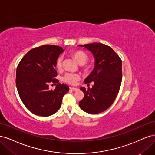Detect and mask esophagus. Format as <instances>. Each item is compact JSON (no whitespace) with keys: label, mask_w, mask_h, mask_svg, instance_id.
I'll use <instances>...</instances> for the list:
<instances>
[{"label":"esophagus","mask_w":155,"mask_h":155,"mask_svg":"<svg viewBox=\"0 0 155 155\" xmlns=\"http://www.w3.org/2000/svg\"><path fill=\"white\" fill-rule=\"evenodd\" d=\"M70 90H72L73 91H76L78 90V88H75V87H70Z\"/></svg>","instance_id":"esophagus-1"}]
</instances>
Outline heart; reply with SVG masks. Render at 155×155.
I'll list each match as a JSON object with an SVG mask.
<instances>
[{
    "instance_id": "obj_1",
    "label": "heart",
    "mask_w": 155,
    "mask_h": 155,
    "mask_svg": "<svg viewBox=\"0 0 155 155\" xmlns=\"http://www.w3.org/2000/svg\"><path fill=\"white\" fill-rule=\"evenodd\" d=\"M72 55L76 60V61L79 64H83L85 63L88 59V55L82 50H76L74 51L72 53ZM63 67V58L62 57H59L55 63V67L58 70H61ZM84 69L85 70H88L89 69V67L88 65H84ZM80 79V76L78 74L75 73H67L63 77V81L67 83L70 85H75L76 82Z\"/></svg>"
}]
</instances>
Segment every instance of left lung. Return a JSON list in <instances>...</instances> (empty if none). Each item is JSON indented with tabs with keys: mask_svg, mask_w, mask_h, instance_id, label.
<instances>
[{
	"mask_svg": "<svg viewBox=\"0 0 155 155\" xmlns=\"http://www.w3.org/2000/svg\"><path fill=\"white\" fill-rule=\"evenodd\" d=\"M92 53L94 68L85 79V83L94 81L91 88L81 87L85 96L79 102L81 109L89 114H98L107 110L118 95L122 79V63L119 56L110 46L94 43L79 45Z\"/></svg>",
	"mask_w": 155,
	"mask_h": 155,
	"instance_id": "left-lung-1",
	"label": "left lung"
}]
</instances>
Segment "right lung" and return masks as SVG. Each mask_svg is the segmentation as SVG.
Instances as JSON below:
<instances>
[{
  "mask_svg": "<svg viewBox=\"0 0 155 155\" xmlns=\"http://www.w3.org/2000/svg\"><path fill=\"white\" fill-rule=\"evenodd\" d=\"M64 50L61 46L46 45L30 50L18 63L16 86L22 103L33 114L49 116L58 111L64 95L69 91L61 84L55 69L56 60ZM57 84L50 90L49 83Z\"/></svg>",
  "mask_w": 155,
  "mask_h": 155,
  "instance_id": "obj_1",
  "label": "right lung"
}]
</instances>
